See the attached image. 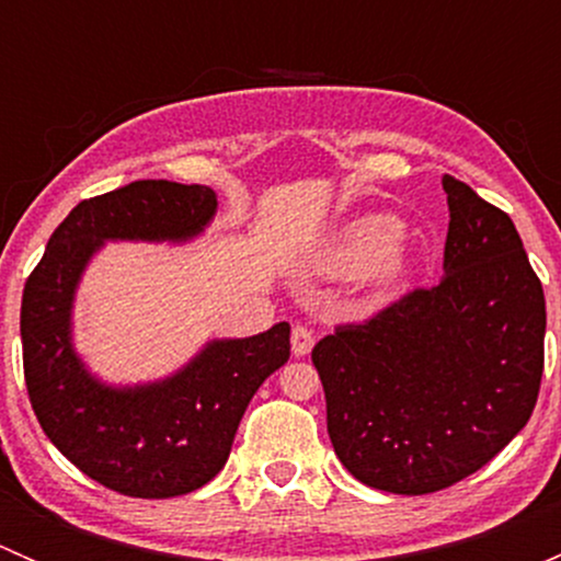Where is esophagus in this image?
<instances>
[{
	"label": "esophagus",
	"instance_id": "1",
	"mask_svg": "<svg viewBox=\"0 0 561 561\" xmlns=\"http://www.w3.org/2000/svg\"><path fill=\"white\" fill-rule=\"evenodd\" d=\"M290 344H293V355H296V358H304V355L312 353L314 333L309 331L307 325H296V328H293Z\"/></svg>",
	"mask_w": 561,
	"mask_h": 561
}]
</instances>
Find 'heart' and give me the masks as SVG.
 Instances as JSON below:
<instances>
[{"label":"heart","mask_w":561,"mask_h":561,"mask_svg":"<svg viewBox=\"0 0 561 561\" xmlns=\"http://www.w3.org/2000/svg\"><path fill=\"white\" fill-rule=\"evenodd\" d=\"M404 225L393 214H364L336 230L322 254V268L333 276L366 274L375 293L386 296L410 271L401 247Z\"/></svg>","instance_id":"heart-1"}]
</instances>
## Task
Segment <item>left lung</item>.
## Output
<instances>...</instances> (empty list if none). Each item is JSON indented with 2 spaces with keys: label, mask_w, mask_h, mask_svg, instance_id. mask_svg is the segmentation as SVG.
<instances>
[{
  "label": "left lung",
  "mask_w": 561,
  "mask_h": 561,
  "mask_svg": "<svg viewBox=\"0 0 561 561\" xmlns=\"http://www.w3.org/2000/svg\"><path fill=\"white\" fill-rule=\"evenodd\" d=\"M448 192L445 276L312 350L328 437L353 478L390 494L448 489L526 426L542 377L546 298L516 225L472 186Z\"/></svg>",
  "instance_id": "left-lung-1"
}]
</instances>
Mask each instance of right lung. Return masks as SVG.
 <instances>
[{
    "instance_id": "1",
    "label": "right lung",
    "mask_w": 561,
    "mask_h": 561,
    "mask_svg": "<svg viewBox=\"0 0 561 561\" xmlns=\"http://www.w3.org/2000/svg\"><path fill=\"white\" fill-rule=\"evenodd\" d=\"M217 214L211 186L133 181L81 201L24 285V377L45 437L83 474L140 500L206 485L228 461L247 404L290 358V325L214 339L184 369L146 386H105L72 347V301L105 241L181 244Z\"/></svg>"
}]
</instances>
